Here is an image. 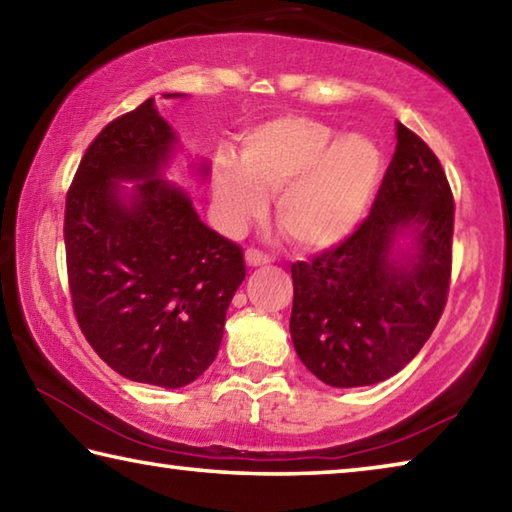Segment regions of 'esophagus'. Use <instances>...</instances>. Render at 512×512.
Segmentation results:
<instances>
[{
	"instance_id": "1",
	"label": "esophagus",
	"mask_w": 512,
	"mask_h": 512,
	"mask_svg": "<svg viewBox=\"0 0 512 512\" xmlns=\"http://www.w3.org/2000/svg\"><path fill=\"white\" fill-rule=\"evenodd\" d=\"M246 264L248 266H264V264H271V257L264 255L262 250H257V248H248L246 250Z\"/></svg>"
}]
</instances>
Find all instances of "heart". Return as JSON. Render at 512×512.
<instances>
[{
    "label": "heart",
    "instance_id": "heart-1",
    "mask_svg": "<svg viewBox=\"0 0 512 512\" xmlns=\"http://www.w3.org/2000/svg\"><path fill=\"white\" fill-rule=\"evenodd\" d=\"M334 131L311 117L264 121L241 137L239 160L214 162V210L230 235L266 214L275 196V221L305 250L343 244L375 198L384 155L368 135Z\"/></svg>",
    "mask_w": 512,
    "mask_h": 512
}]
</instances>
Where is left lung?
I'll list each match as a JSON object with an SVG mask.
<instances>
[{"instance_id": "8db88e82", "label": "left lung", "mask_w": 512, "mask_h": 512, "mask_svg": "<svg viewBox=\"0 0 512 512\" xmlns=\"http://www.w3.org/2000/svg\"><path fill=\"white\" fill-rule=\"evenodd\" d=\"M368 219L341 246L291 264V339L334 388L400 372L443 316L454 198L433 151L404 124Z\"/></svg>"}]
</instances>
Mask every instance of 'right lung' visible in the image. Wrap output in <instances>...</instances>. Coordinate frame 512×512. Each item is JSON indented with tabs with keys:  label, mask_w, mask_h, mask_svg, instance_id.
I'll list each match as a JSON object with an SVG mask.
<instances>
[{
	"label": "right lung",
	"mask_w": 512,
	"mask_h": 512,
	"mask_svg": "<svg viewBox=\"0 0 512 512\" xmlns=\"http://www.w3.org/2000/svg\"><path fill=\"white\" fill-rule=\"evenodd\" d=\"M178 149L176 131L146 99L88 146L65 205L81 332L121 377L162 388L192 384L212 366L246 277L241 248L207 228L192 196L164 178ZM192 169L205 180L210 164Z\"/></svg>",
	"instance_id": "add662e5"
}]
</instances>
